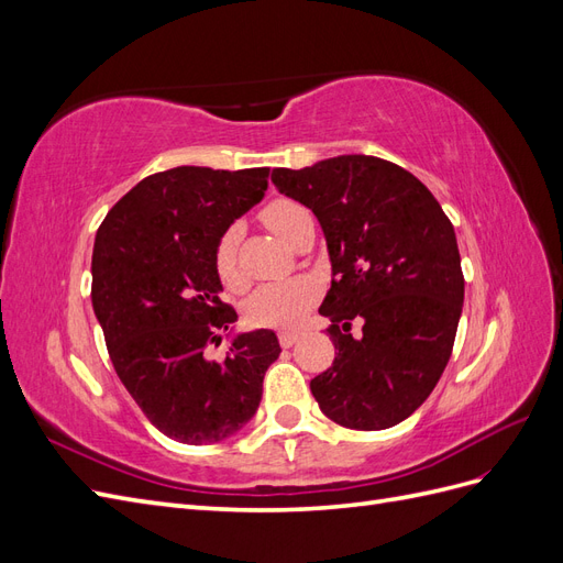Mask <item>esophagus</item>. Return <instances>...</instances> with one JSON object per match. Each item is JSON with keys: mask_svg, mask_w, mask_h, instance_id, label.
<instances>
[{"mask_svg": "<svg viewBox=\"0 0 563 563\" xmlns=\"http://www.w3.org/2000/svg\"><path fill=\"white\" fill-rule=\"evenodd\" d=\"M300 340V333L298 331H279V343L282 347H294Z\"/></svg>", "mask_w": 563, "mask_h": 563, "instance_id": "34e87169", "label": "esophagus"}]
</instances>
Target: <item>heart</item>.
<instances>
[{
	"instance_id": "b5f03b06",
	"label": "heart",
	"mask_w": 563,
	"mask_h": 563,
	"mask_svg": "<svg viewBox=\"0 0 563 563\" xmlns=\"http://www.w3.org/2000/svg\"><path fill=\"white\" fill-rule=\"evenodd\" d=\"M305 211L300 203L291 199H275L267 203L263 211L265 223L272 232H277L282 240H291V232L298 223V218ZM240 242L242 228L232 225L223 232L216 246V272L218 279L223 282L230 291H240L246 284L244 272L240 267ZM319 298V284L310 277H294L263 284L255 288L253 296L246 302V319L253 327H279L288 329L305 317Z\"/></svg>"
}]
</instances>
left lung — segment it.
I'll use <instances>...</instances> for the list:
<instances>
[{"mask_svg":"<svg viewBox=\"0 0 563 563\" xmlns=\"http://www.w3.org/2000/svg\"><path fill=\"white\" fill-rule=\"evenodd\" d=\"M272 183L317 216L329 249L319 314L338 354L310 383L319 408L350 430L395 428L451 360L465 300L451 220L413 174L368 155L275 168ZM352 318L365 321L360 339Z\"/></svg>","mask_w":563,"mask_h":563,"instance_id":"1","label":"left lung"}]
</instances>
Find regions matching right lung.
<instances>
[{
  "mask_svg": "<svg viewBox=\"0 0 563 563\" xmlns=\"http://www.w3.org/2000/svg\"><path fill=\"white\" fill-rule=\"evenodd\" d=\"M269 168L176 166L119 199L96 232L91 302L119 380L147 420L180 444H216L258 411L282 352L275 331L234 333L223 362L207 356L236 312L220 300L216 246L265 197Z\"/></svg>",
  "mask_w": 563,
  "mask_h": 563,
  "instance_id": "1",
  "label": "right lung"
}]
</instances>
